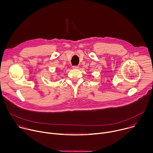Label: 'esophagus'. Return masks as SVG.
Returning <instances> with one entry per match:
<instances>
[{
    "instance_id": "34e87169",
    "label": "esophagus",
    "mask_w": 153,
    "mask_h": 153,
    "mask_svg": "<svg viewBox=\"0 0 153 153\" xmlns=\"http://www.w3.org/2000/svg\"><path fill=\"white\" fill-rule=\"evenodd\" d=\"M79 67L78 66H73V69H74V70H77V69H79Z\"/></svg>"
}]
</instances>
